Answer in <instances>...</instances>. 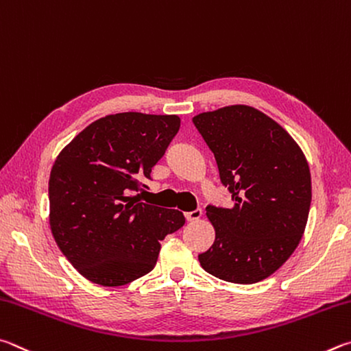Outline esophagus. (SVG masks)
<instances>
[{
	"instance_id": "1",
	"label": "esophagus",
	"mask_w": 351,
	"mask_h": 351,
	"mask_svg": "<svg viewBox=\"0 0 351 351\" xmlns=\"http://www.w3.org/2000/svg\"><path fill=\"white\" fill-rule=\"evenodd\" d=\"M185 217H186L188 222H194V220H199L202 217V210H200V208H197V210H194V211L185 213Z\"/></svg>"
}]
</instances>
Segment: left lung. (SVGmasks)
<instances>
[{
  "label": "left lung",
  "instance_id": "obj_1",
  "mask_svg": "<svg viewBox=\"0 0 351 351\" xmlns=\"http://www.w3.org/2000/svg\"><path fill=\"white\" fill-rule=\"evenodd\" d=\"M216 158L231 208L206 206L216 230L202 268L234 284H256L298 248L308 220L311 176L302 149L279 123L245 104L193 119Z\"/></svg>",
  "mask_w": 351,
  "mask_h": 351
}]
</instances>
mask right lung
<instances>
[{
  "instance_id": "1",
  "label": "right lung",
  "mask_w": 351,
  "mask_h": 351,
  "mask_svg": "<svg viewBox=\"0 0 351 351\" xmlns=\"http://www.w3.org/2000/svg\"><path fill=\"white\" fill-rule=\"evenodd\" d=\"M180 128L177 115L121 112L84 128L58 154L49 179V222L73 268L119 287L156 267L160 241L183 213L138 202L145 179Z\"/></svg>"
}]
</instances>
